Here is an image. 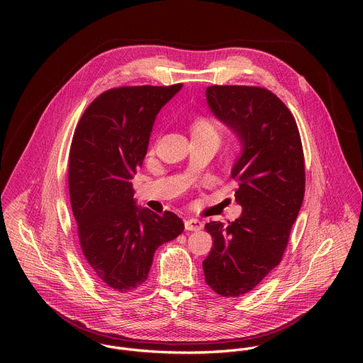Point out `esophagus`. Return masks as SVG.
<instances>
[{"label": "esophagus", "instance_id": "1", "mask_svg": "<svg viewBox=\"0 0 363 363\" xmlns=\"http://www.w3.org/2000/svg\"><path fill=\"white\" fill-rule=\"evenodd\" d=\"M198 224H201L198 220H188V221L185 223V225H186V227H196Z\"/></svg>", "mask_w": 363, "mask_h": 363}]
</instances>
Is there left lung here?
<instances>
[{"instance_id": "8db88e82", "label": "left lung", "mask_w": 363, "mask_h": 363, "mask_svg": "<svg viewBox=\"0 0 363 363\" xmlns=\"http://www.w3.org/2000/svg\"><path fill=\"white\" fill-rule=\"evenodd\" d=\"M172 96L162 86L106 90L90 103L73 135L69 192L80 247L96 274L118 291L142 284L155 251L184 231L182 220L160 202L138 205L130 182L155 118Z\"/></svg>"}]
</instances>
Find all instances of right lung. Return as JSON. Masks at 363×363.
<instances>
[{"label": "right lung", "instance_id": "right-lung-1", "mask_svg": "<svg viewBox=\"0 0 363 363\" xmlns=\"http://www.w3.org/2000/svg\"><path fill=\"white\" fill-rule=\"evenodd\" d=\"M213 113L241 143L231 177L240 206L231 220L205 224L213 248L205 281L224 297L252 290L280 262L304 196V157L296 121L270 90L257 86L206 89Z\"/></svg>", "mask_w": 363, "mask_h": 363}]
</instances>
